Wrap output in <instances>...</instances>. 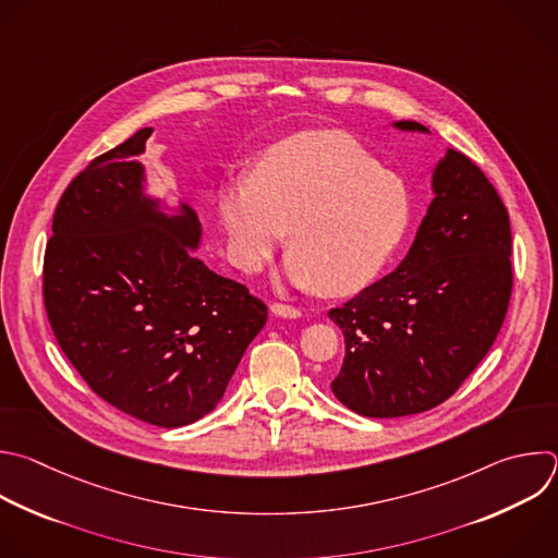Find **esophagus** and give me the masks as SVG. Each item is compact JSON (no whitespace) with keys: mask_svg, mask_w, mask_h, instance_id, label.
<instances>
[{"mask_svg":"<svg viewBox=\"0 0 558 558\" xmlns=\"http://www.w3.org/2000/svg\"><path fill=\"white\" fill-rule=\"evenodd\" d=\"M271 313H274L276 317H287V319H295V317L302 315L300 308L289 306V304H280V302H274V304H271Z\"/></svg>","mask_w":558,"mask_h":558,"instance_id":"esophagus-1","label":"esophagus"}]
</instances>
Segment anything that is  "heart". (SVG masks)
I'll return each instance as SVG.
<instances>
[{
	"label": "heart",
	"mask_w": 558,
	"mask_h": 558,
	"mask_svg": "<svg viewBox=\"0 0 558 558\" xmlns=\"http://www.w3.org/2000/svg\"><path fill=\"white\" fill-rule=\"evenodd\" d=\"M217 204L239 269L260 271L289 230L284 278L324 295L373 280L412 221L405 181L339 131L274 144L252 174L223 185Z\"/></svg>",
	"instance_id": "b5f03b06"
}]
</instances>
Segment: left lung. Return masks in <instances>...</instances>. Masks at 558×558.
I'll use <instances>...</instances> for the list:
<instances>
[{"instance_id":"1","label":"left lung","mask_w":558,"mask_h":558,"mask_svg":"<svg viewBox=\"0 0 558 558\" xmlns=\"http://www.w3.org/2000/svg\"><path fill=\"white\" fill-rule=\"evenodd\" d=\"M399 131L429 133L401 120ZM401 265L328 317L345 356L330 384L348 410L399 418L447 401L490 350L510 300V221L484 172L447 148Z\"/></svg>"}]
</instances>
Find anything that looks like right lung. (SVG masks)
Returning a JSON list of instances; mask_svg holds the SVG:
<instances>
[{"label": "right lung", "instance_id": "add662e5", "mask_svg": "<svg viewBox=\"0 0 558 558\" xmlns=\"http://www.w3.org/2000/svg\"><path fill=\"white\" fill-rule=\"evenodd\" d=\"M140 129L96 157L63 193L44 260L59 345L120 412L183 427L210 414L267 322L247 287L208 269L202 223L148 193Z\"/></svg>", "mask_w": 558, "mask_h": 558}]
</instances>
